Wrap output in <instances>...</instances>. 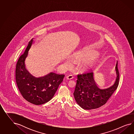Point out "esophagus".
Segmentation results:
<instances>
[{"label":"esophagus","instance_id":"34e87169","mask_svg":"<svg viewBox=\"0 0 134 134\" xmlns=\"http://www.w3.org/2000/svg\"><path fill=\"white\" fill-rule=\"evenodd\" d=\"M66 78H67V79H68V80L72 79L73 78V76L72 75H68V76L66 77Z\"/></svg>","mask_w":134,"mask_h":134}]
</instances>
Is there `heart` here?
I'll use <instances>...</instances> for the list:
<instances>
[{
  "label": "heart",
  "mask_w": 134,
  "mask_h": 134,
  "mask_svg": "<svg viewBox=\"0 0 134 134\" xmlns=\"http://www.w3.org/2000/svg\"><path fill=\"white\" fill-rule=\"evenodd\" d=\"M72 57L74 59L79 60L78 66L80 70L83 72H89L94 69L100 61V55L96 52L86 49L81 52L73 54ZM64 64L66 67H70L72 64V61L69 57H67Z\"/></svg>",
  "instance_id": "b5f03b06"
}]
</instances>
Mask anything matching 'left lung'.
Segmentation results:
<instances>
[{"label":"left lung","mask_w":134,"mask_h":134,"mask_svg":"<svg viewBox=\"0 0 134 134\" xmlns=\"http://www.w3.org/2000/svg\"><path fill=\"white\" fill-rule=\"evenodd\" d=\"M116 78L110 85L101 87L97 84L94 74L77 75V83L74 96L77 104L85 110L97 109L105 105L119 84V73L118 61L115 66Z\"/></svg>","instance_id":"8db88e82"}]
</instances>
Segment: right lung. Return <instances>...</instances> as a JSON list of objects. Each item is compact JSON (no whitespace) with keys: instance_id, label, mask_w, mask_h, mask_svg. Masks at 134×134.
<instances>
[{"instance_id":"right-lung-1","label":"right lung","mask_w":134,"mask_h":134,"mask_svg":"<svg viewBox=\"0 0 134 134\" xmlns=\"http://www.w3.org/2000/svg\"><path fill=\"white\" fill-rule=\"evenodd\" d=\"M33 42V38L23 54L16 63V81L23 97L27 101L36 105L49 102L53 98L65 75L51 72L37 77L31 74L25 67V60Z\"/></svg>"}]
</instances>
